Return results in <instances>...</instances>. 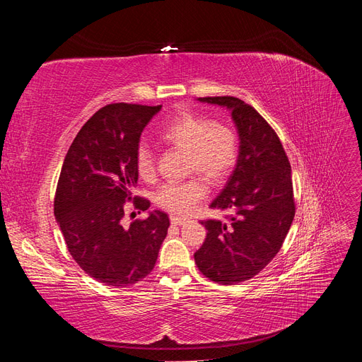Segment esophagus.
Returning <instances> with one entry per match:
<instances>
[{"label": "esophagus", "mask_w": 362, "mask_h": 362, "mask_svg": "<svg viewBox=\"0 0 362 362\" xmlns=\"http://www.w3.org/2000/svg\"><path fill=\"white\" fill-rule=\"evenodd\" d=\"M185 221H187V218H185V217L175 216V214H172V216H170V222H172L173 225H182Z\"/></svg>", "instance_id": "obj_1"}]
</instances>
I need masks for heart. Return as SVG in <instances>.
<instances>
[{
	"label": "heart",
	"instance_id": "heart-1",
	"mask_svg": "<svg viewBox=\"0 0 362 362\" xmlns=\"http://www.w3.org/2000/svg\"><path fill=\"white\" fill-rule=\"evenodd\" d=\"M160 137L173 149L187 152V172H198L211 184L223 182L238 160L240 141L234 128L198 113L177 115L161 129ZM136 170L146 181L156 177L154 152L145 144L139 145L136 151ZM206 193L204 180L193 177L161 185L156 202L163 210L185 214L205 199Z\"/></svg>",
	"mask_w": 362,
	"mask_h": 362
}]
</instances>
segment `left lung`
Here are the masks:
<instances>
[{
    "instance_id": "left-lung-1",
    "label": "left lung",
    "mask_w": 362,
    "mask_h": 362,
    "mask_svg": "<svg viewBox=\"0 0 362 362\" xmlns=\"http://www.w3.org/2000/svg\"><path fill=\"white\" fill-rule=\"evenodd\" d=\"M199 101L231 110L240 137L235 169L211 208L226 222L206 218L204 245L194 252L202 275L222 286L249 281L282 247L294 218L291 166L281 140L254 107L234 96Z\"/></svg>"
}]
</instances>
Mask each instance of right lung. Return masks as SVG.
Returning a JSON list of instances; mask_svg holds the SVG:
<instances>
[{
  "label": "right lung",
  "instance_id": "obj_1",
  "mask_svg": "<svg viewBox=\"0 0 362 362\" xmlns=\"http://www.w3.org/2000/svg\"><path fill=\"white\" fill-rule=\"evenodd\" d=\"M161 105L108 104L74 139L64 157L54 214L69 254L87 275L105 286L128 287L148 276L168 235L169 217L152 211L124 226L125 202L146 211L133 196L140 134Z\"/></svg>",
  "mask_w": 362,
  "mask_h": 362
}]
</instances>
